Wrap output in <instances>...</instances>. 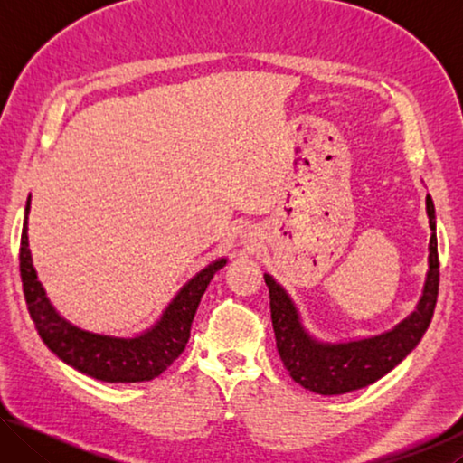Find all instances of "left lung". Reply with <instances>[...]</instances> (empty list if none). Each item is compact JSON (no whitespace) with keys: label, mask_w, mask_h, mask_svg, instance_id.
Wrapping results in <instances>:
<instances>
[{"label":"left lung","mask_w":463,"mask_h":463,"mask_svg":"<svg viewBox=\"0 0 463 463\" xmlns=\"http://www.w3.org/2000/svg\"><path fill=\"white\" fill-rule=\"evenodd\" d=\"M427 216L430 226L429 269L417 307L390 331L351 341H323L302 323L300 310L284 286L269 273H263L269 288V308L278 354L292 380L315 394L336 396L365 388L386 375L417 347L433 318L439 289L437 222L435 203L427 195Z\"/></svg>","instance_id":"left-lung-1"}]
</instances>
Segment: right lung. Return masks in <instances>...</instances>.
<instances>
[{"label":"right lung","instance_id":"obj_1","mask_svg":"<svg viewBox=\"0 0 463 463\" xmlns=\"http://www.w3.org/2000/svg\"><path fill=\"white\" fill-rule=\"evenodd\" d=\"M28 214L30 195L20 239V276L28 312L46 347L73 370L109 383L148 382L165 372L185 349L192 320L210 279L229 260L218 257L192 279H187L163 310V315L155 320V325L145 328L143 333H137L135 336H116L88 331L62 317L46 296L44 286L38 281L28 245Z\"/></svg>","mask_w":463,"mask_h":463}]
</instances>
